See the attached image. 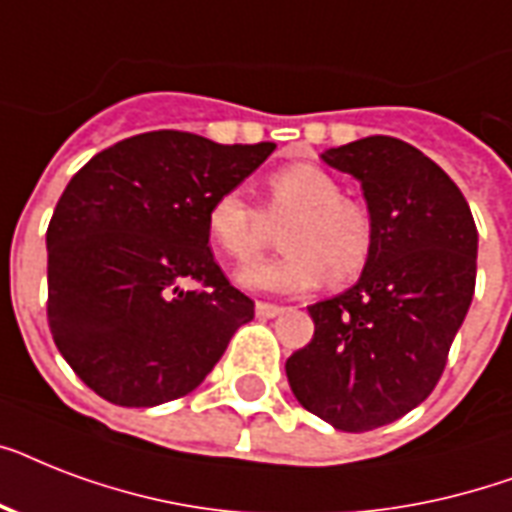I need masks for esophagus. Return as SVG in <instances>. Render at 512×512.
<instances>
[{
	"instance_id": "34e87169",
	"label": "esophagus",
	"mask_w": 512,
	"mask_h": 512,
	"mask_svg": "<svg viewBox=\"0 0 512 512\" xmlns=\"http://www.w3.org/2000/svg\"><path fill=\"white\" fill-rule=\"evenodd\" d=\"M255 313L260 319H273V316H279L281 313V305H273V303H257L255 305Z\"/></svg>"
}]
</instances>
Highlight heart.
I'll list each match as a JSON object with an SVG mask.
<instances>
[{"mask_svg":"<svg viewBox=\"0 0 512 512\" xmlns=\"http://www.w3.org/2000/svg\"><path fill=\"white\" fill-rule=\"evenodd\" d=\"M271 217H292L281 231L284 255L260 260L239 273V284L255 292L295 295L353 281L374 247V225L364 204L342 196V185L316 164H289L268 177ZM209 239L225 255L247 263L265 244L263 212L239 191H225L207 209Z\"/></svg>","mask_w":512,"mask_h":512,"instance_id":"1","label":"heart"}]
</instances>
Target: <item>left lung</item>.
I'll return each instance as SVG.
<instances>
[{
    "label": "left lung",
    "mask_w": 512,
    "mask_h": 512,
    "mask_svg": "<svg viewBox=\"0 0 512 512\" xmlns=\"http://www.w3.org/2000/svg\"><path fill=\"white\" fill-rule=\"evenodd\" d=\"M321 159L361 183L374 247L353 287L308 305L316 329L287 377L308 412L364 433L436 388L476 289L478 231L452 177L404 140L372 135Z\"/></svg>",
    "instance_id": "obj_1"
}]
</instances>
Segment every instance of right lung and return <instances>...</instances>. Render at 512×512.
<instances>
[{
	"label": "right lung",
	"instance_id": "add662e5",
	"mask_svg": "<svg viewBox=\"0 0 512 512\" xmlns=\"http://www.w3.org/2000/svg\"><path fill=\"white\" fill-rule=\"evenodd\" d=\"M273 148L143 132L71 177L47 228V319L60 356L100 398L159 406L191 393L252 321L255 303L209 252L207 209Z\"/></svg>",
	"mask_w": 512,
	"mask_h": 512
}]
</instances>
